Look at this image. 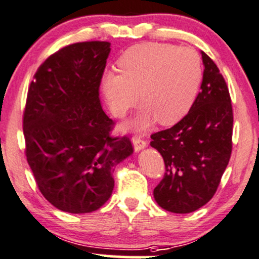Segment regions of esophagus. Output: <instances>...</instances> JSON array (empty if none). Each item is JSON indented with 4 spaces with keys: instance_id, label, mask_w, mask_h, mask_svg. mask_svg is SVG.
<instances>
[{
    "instance_id": "34e87169",
    "label": "esophagus",
    "mask_w": 259,
    "mask_h": 259,
    "mask_svg": "<svg viewBox=\"0 0 259 259\" xmlns=\"http://www.w3.org/2000/svg\"><path fill=\"white\" fill-rule=\"evenodd\" d=\"M133 142V146H134V151L136 152H139V151H142L143 149H145L147 146V143L145 140H143L142 138H138V137H134L132 139Z\"/></svg>"
}]
</instances>
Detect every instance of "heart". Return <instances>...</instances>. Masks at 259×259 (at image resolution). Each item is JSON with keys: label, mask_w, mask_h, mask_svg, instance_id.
<instances>
[{"label": "heart", "mask_w": 259, "mask_h": 259, "mask_svg": "<svg viewBox=\"0 0 259 259\" xmlns=\"http://www.w3.org/2000/svg\"><path fill=\"white\" fill-rule=\"evenodd\" d=\"M120 73L102 77V92L114 116H123L139 100L143 107L131 128L147 130L179 122L195 103L202 83V63L195 50L169 44H138L117 60Z\"/></svg>", "instance_id": "heart-1"}]
</instances>
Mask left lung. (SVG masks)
Wrapping results in <instances>:
<instances>
[{
    "label": "left lung",
    "mask_w": 259,
    "mask_h": 259,
    "mask_svg": "<svg viewBox=\"0 0 259 259\" xmlns=\"http://www.w3.org/2000/svg\"><path fill=\"white\" fill-rule=\"evenodd\" d=\"M201 92L189 113L171 128L151 136L165 174L153 196L163 209L187 214L204 206L218 189L232 152L233 113L215 63L201 51Z\"/></svg>",
    "instance_id": "obj_1"
}]
</instances>
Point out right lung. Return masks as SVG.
Wrapping results in <instances>:
<instances>
[{
    "label": "right lung",
    "mask_w": 259,
    "mask_h": 259,
    "mask_svg": "<svg viewBox=\"0 0 259 259\" xmlns=\"http://www.w3.org/2000/svg\"><path fill=\"white\" fill-rule=\"evenodd\" d=\"M110 44L65 46L44 62L27 94L26 157L39 190L52 206L90 213L109 200L115 166L133 153L127 137L112 138L113 120L99 88Z\"/></svg>",
    "instance_id": "add662e5"
}]
</instances>
